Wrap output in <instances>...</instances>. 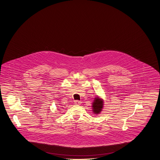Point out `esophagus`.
Listing matches in <instances>:
<instances>
[{"label": "esophagus", "mask_w": 160, "mask_h": 160, "mask_svg": "<svg viewBox=\"0 0 160 160\" xmlns=\"http://www.w3.org/2000/svg\"><path fill=\"white\" fill-rule=\"evenodd\" d=\"M74 103H75V104L76 105H80L81 104V102L80 101H74Z\"/></svg>", "instance_id": "1"}]
</instances>
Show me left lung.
I'll list each match as a JSON object with an SVG mask.
<instances>
[{
	"label": "left lung",
	"mask_w": 160,
	"mask_h": 160,
	"mask_svg": "<svg viewBox=\"0 0 160 160\" xmlns=\"http://www.w3.org/2000/svg\"><path fill=\"white\" fill-rule=\"evenodd\" d=\"M103 99H101L100 98L97 97L95 98L94 102L92 103V112L94 114H98L101 113L102 110L103 108Z\"/></svg>",
	"instance_id": "8db88e82"
}]
</instances>
